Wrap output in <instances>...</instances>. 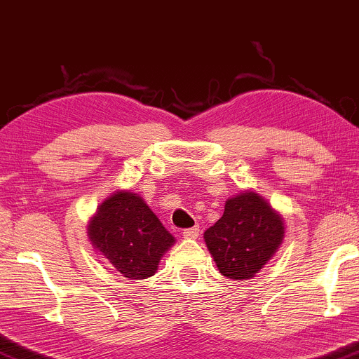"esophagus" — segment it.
<instances>
[{"instance_id":"34e87169","label":"esophagus","mask_w":359,"mask_h":359,"mask_svg":"<svg viewBox=\"0 0 359 359\" xmlns=\"http://www.w3.org/2000/svg\"><path fill=\"white\" fill-rule=\"evenodd\" d=\"M199 226H192V228H184L183 230V236L186 240H196L199 236Z\"/></svg>"}]
</instances>
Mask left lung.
Returning a JSON list of instances; mask_svg holds the SVG:
<instances>
[{
  "label": "left lung",
  "instance_id": "obj_1",
  "mask_svg": "<svg viewBox=\"0 0 359 359\" xmlns=\"http://www.w3.org/2000/svg\"><path fill=\"white\" fill-rule=\"evenodd\" d=\"M282 238V218L251 191L228 199L220 220L204 233L220 273L233 280L254 277L277 251Z\"/></svg>",
  "mask_w": 359,
  "mask_h": 359
}]
</instances>
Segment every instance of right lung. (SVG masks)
Masks as SVG:
<instances>
[{"label": "right lung", "instance_id": "obj_1", "mask_svg": "<svg viewBox=\"0 0 359 359\" xmlns=\"http://www.w3.org/2000/svg\"><path fill=\"white\" fill-rule=\"evenodd\" d=\"M93 248L105 256L123 277H152L162 254L175 243L157 215L141 197L115 192L103 202L89 225Z\"/></svg>", "mask_w": 359, "mask_h": 359}]
</instances>
